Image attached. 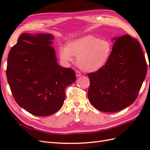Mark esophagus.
<instances>
[{"label":"esophagus","mask_w":150,"mask_h":150,"mask_svg":"<svg viewBox=\"0 0 150 150\" xmlns=\"http://www.w3.org/2000/svg\"><path fill=\"white\" fill-rule=\"evenodd\" d=\"M76 76L77 77H79L80 76H81V72H80L79 71H76Z\"/></svg>","instance_id":"1"}]
</instances>
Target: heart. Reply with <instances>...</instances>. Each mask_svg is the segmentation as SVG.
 <instances>
[{
  "instance_id": "heart-1",
  "label": "heart",
  "mask_w": 150,
  "mask_h": 150,
  "mask_svg": "<svg viewBox=\"0 0 150 150\" xmlns=\"http://www.w3.org/2000/svg\"><path fill=\"white\" fill-rule=\"evenodd\" d=\"M112 52L111 43L106 39H99L93 35L72 40L67 47L59 48V57L64 62L73 61L77 57V64L81 70L91 72L100 69L108 61Z\"/></svg>"
}]
</instances>
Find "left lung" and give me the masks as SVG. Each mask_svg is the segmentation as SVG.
<instances>
[{"mask_svg": "<svg viewBox=\"0 0 150 150\" xmlns=\"http://www.w3.org/2000/svg\"><path fill=\"white\" fill-rule=\"evenodd\" d=\"M115 44L108 61L88 74V96L98 110L114 112L133 104L146 75V63L139 42L129 35L112 39Z\"/></svg>", "mask_w": 150, "mask_h": 150, "instance_id": "obj_1", "label": "left lung"}]
</instances>
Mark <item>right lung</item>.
<instances>
[{"mask_svg":"<svg viewBox=\"0 0 150 150\" xmlns=\"http://www.w3.org/2000/svg\"><path fill=\"white\" fill-rule=\"evenodd\" d=\"M54 39L49 34H22L8 55L6 75L13 98L35 116L59 110L66 87L76 80L73 69L58 64Z\"/></svg>","mask_w":150,"mask_h":150,"instance_id":"add662e5","label":"right lung"}]
</instances>
